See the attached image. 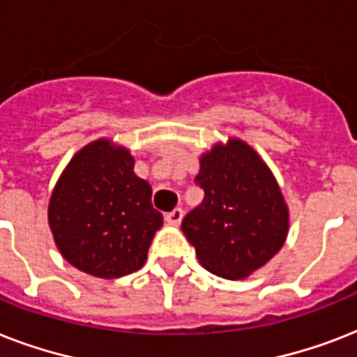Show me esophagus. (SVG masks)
<instances>
[{"instance_id": "obj_1", "label": "esophagus", "mask_w": 357, "mask_h": 357, "mask_svg": "<svg viewBox=\"0 0 357 357\" xmlns=\"http://www.w3.org/2000/svg\"><path fill=\"white\" fill-rule=\"evenodd\" d=\"M167 222L172 224V226H179L181 224V220H183V209L181 207H176L174 211L167 213Z\"/></svg>"}]
</instances>
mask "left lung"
<instances>
[{"label":"left lung","instance_id":"left-lung-1","mask_svg":"<svg viewBox=\"0 0 357 357\" xmlns=\"http://www.w3.org/2000/svg\"><path fill=\"white\" fill-rule=\"evenodd\" d=\"M195 181L206 196L181 229L206 271L244 280L280 252L289 231L287 204L252 146L238 139L213 146Z\"/></svg>","mask_w":357,"mask_h":357}]
</instances>
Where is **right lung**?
<instances>
[{
  "label": "right lung",
  "mask_w": 357,
  "mask_h": 357,
  "mask_svg": "<svg viewBox=\"0 0 357 357\" xmlns=\"http://www.w3.org/2000/svg\"><path fill=\"white\" fill-rule=\"evenodd\" d=\"M129 150L100 139L72 157L47 207L59 252L75 268L96 278L139 271L162 226L151 206V187L133 172Z\"/></svg>",
  "instance_id": "obj_1"
}]
</instances>
